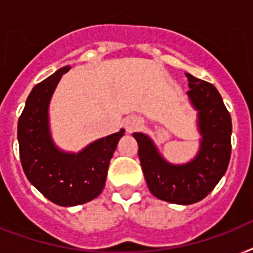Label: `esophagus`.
Listing matches in <instances>:
<instances>
[{
  "label": "esophagus",
  "instance_id": "34e87169",
  "mask_svg": "<svg viewBox=\"0 0 253 253\" xmlns=\"http://www.w3.org/2000/svg\"><path fill=\"white\" fill-rule=\"evenodd\" d=\"M142 119L139 118V117H128L126 119V122H125V127H126V130L128 132H134V131L139 130L142 127Z\"/></svg>",
  "mask_w": 253,
  "mask_h": 253
}]
</instances>
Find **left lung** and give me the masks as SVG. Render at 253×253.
Listing matches in <instances>:
<instances>
[{
    "label": "left lung",
    "mask_w": 253,
    "mask_h": 253,
    "mask_svg": "<svg viewBox=\"0 0 253 253\" xmlns=\"http://www.w3.org/2000/svg\"><path fill=\"white\" fill-rule=\"evenodd\" d=\"M188 94L198 110L202 140L197 158L184 166H172L159 155L147 135L134 132L138 142L144 178L159 200L170 204L190 205L204 200L227 170L231 158V115L216 87L186 73Z\"/></svg>",
    "instance_id": "obj_1"
}]
</instances>
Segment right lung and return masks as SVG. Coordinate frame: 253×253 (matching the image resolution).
<instances>
[{"instance_id": "obj_1", "label": "right lung", "mask_w": 253, "mask_h": 253, "mask_svg": "<svg viewBox=\"0 0 253 253\" xmlns=\"http://www.w3.org/2000/svg\"><path fill=\"white\" fill-rule=\"evenodd\" d=\"M69 65L37 84L18 121L22 168L29 181L60 206L89 202L102 192L119 138L125 130L98 139L79 154H65L53 146L48 127V103Z\"/></svg>"}]
</instances>
